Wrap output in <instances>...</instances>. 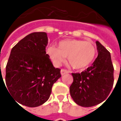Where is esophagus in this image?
Wrapping results in <instances>:
<instances>
[{"instance_id": "1", "label": "esophagus", "mask_w": 121, "mask_h": 121, "mask_svg": "<svg viewBox=\"0 0 121 121\" xmlns=\"http://www.w3.org/2000/svg\"><path fill=\"white\" fill-rule=\"evenodd\" d=\"M68 73H69V71H68L67 70H66V69H61V71H60V73H61L62 75H65V74H67Z\"/></svg>"}]
</instances>
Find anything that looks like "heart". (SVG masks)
<instances>
[{"mask_svg": "<svg viewBox=\"0 0 121 121\" xmlns=\"http://www.w3.org/2000/svg\"><path fill=\"white\" fill-rule=\"evenodd\" d=\"M46 52L55 66H59L65 57L70 65L76 69L87 67L94 61L96 55L95 46L90 42L81 40H64L60 41L58 48L50 46Z\"/></svg>", "mask_w": 121, "mask_h": 121, "instance_id": "obj_1", "label": "heart"}]
</instances>
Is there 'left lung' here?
<instances>
[{
    "label": "left lung",
    "mask_w": 121,
    "mask_h": 121,
    "mask_svg": "<svg viewBox=\"0 0 121 121\" xmlns=\"http://www.w3.org/2000/svg\"><path fill=\"white\" fill-rule=\"evenodd\" d=\"M95 44L98 55L91 66L81 73H72L70 94L74 102L83 107L94 106L104 101L114 83V67L109 51L98 41Z\"/></svg>",
    "instance_id": "8db88e82"
}]
</instances>
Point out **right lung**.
<instances>
[{"label": "right lung", "mask_w": 121, "mask_h": 121, "mask_svg": "<svg viewBox=\"0 0 121 121\" xmlns=\"http://www.w3.org/2000/svg\"><path fill=\"white\" fill-rule=\"evenodd\" d=\"M48 37L34 32L12 48L6 66L8 90L18 103L37 107L48 100L53 84L61 77L46 52Z\"/></svg>", "instance_id": "right-lung-1"}]
</instances>
